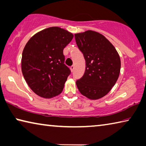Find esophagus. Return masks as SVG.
Returning <instances> with one entry per match:
<instances>
[{
	"label": "esophagus",
	"instance_id": "esophagus-1",
	"mask_svg": "<svg viewBox=\"0 0 146 146\" xmlns=\"http://www.w3.org/2000/svg\"><path fill=\"white\" fill-rule=\"evenodd\" d=\"M70 69H71V71H72V72H73L74 71V69H75V67H74V66H71V68H70Z\"/></svg>",
	"mask_w": 146,
	"mask_h": 146
}]
</instances>
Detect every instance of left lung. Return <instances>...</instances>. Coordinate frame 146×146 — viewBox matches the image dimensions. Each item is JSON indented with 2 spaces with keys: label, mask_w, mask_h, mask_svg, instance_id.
<instances>
[{
  "label": "left lung",
  "mask_w": 146,
  "mask_h": 146,
  "mask_svg": "<svg viewBox=\"0 0 146 146\" xmlns=\"http://www.w3.org/2000/svg\"><path fill=\"white\" fill-rule=\"evenodd\" d=\"M76 43L82 52L86 69L76 81L79 92L90 99L103 98L119 77L121 61L115 47L105 36L88 31L75 34Z\"/></svg>",
  "instance_id": "obj_1"
}]
</instances>
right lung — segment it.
<instances>
[{
  "label": "right lung",
  "mask_w": 146,
  "mask_h": 146,
  "mask_svg": "<svg viewBox=\"0 0 146 146\" xmlns=\"http://www.w3.org/2000/svg\"><path fill=\"white\" fill-rule=\"evenodd\" d=\"M73 35L54 27L39 32L30 39L22 54L21 69L31 90L44 98L59 95L71 70L64 64V48Z\"/></svg>",
  "instance_id": "add662e5"
}]
</instances>
